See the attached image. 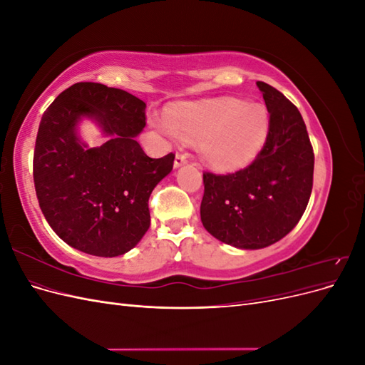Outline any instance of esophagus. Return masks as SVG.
<instances>
[{"label": "esophagus", "instance_id": "1", "mask_svg": "<svg viewBox=\"0 0 365 365\" xmlns=\"http://www.w3.org/2000/svg\"><path fill=\"white\" fill-rule=\"evenodd\" d=\"M187 163V153H176L175 155V161H173V165L176 169L181 168V165H184Z\"/></svg>", "mask_w": 365, "mask_h": 365}]
</instances>
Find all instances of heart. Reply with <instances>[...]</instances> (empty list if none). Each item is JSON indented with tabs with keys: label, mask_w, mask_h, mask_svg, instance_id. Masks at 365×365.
<instances>
[{
	"label": "heart",
	"mask_w": 365,
	"mask_h": 365,
	"mask_svg": "<svg viewBox=\"0 0 365 365\" xmlns=\"http://www.w3.org/2000/svg\"><path fill=\"white\" fill-rule=\"evenodd\" d=\"M153 125L170 138L197 141L202 160L219 170H236L256 158L268 135L269 115L262 103L225 97L178 103Z\"/></svg>",
	"instance_id": "obj_1"
}]
</instances>
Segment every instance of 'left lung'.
<instances>
[{
    "label": "left lung",
    "mask_w": 365,
    "mask_h": 365,
    "mask_svg": "<svg viewBox=\"0 0 365 365\" xmlns=\"http://www.w3.org/2000/svg\"><path fill=\"white\" fill-rule=\"evenodd\" d=\"M269 113L267 141L235 173L204 172L201 220L217 240L240 250L269 247L298 224L314 181V149L297 106L257 82Z\"/></svg>",
    "instance_id": "left-lung-1"
}]
</instances>
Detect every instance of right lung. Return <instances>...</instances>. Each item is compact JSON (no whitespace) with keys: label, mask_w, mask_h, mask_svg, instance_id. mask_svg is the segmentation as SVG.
Returning <instances> with one entry per match:
<instances>
[{"label":"right lung","mask_w":365,"mask_h":365,"mask_svg":"<svg viewBox=\"0 0 365 365\" xmlns=\"http://www.w3.org/2000/svg\"><path fill=\"white\" fill-rule=\"evenodd\" d=\"M146 103L118 88L79 82L43 113L33 157L39 207L65 244L98 257L134 248L150 225L149 196L173 168V153L150 158L135 137ZM93 118L110 140L88 148L76 123Z\"/></svg>","instance_id":"right-lung-1"}]
</instances>
